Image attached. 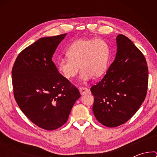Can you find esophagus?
<instances>
[{
    "mask_svg": "<svg viewBox=\"0 0 157 157\" xmlns=\"http://www.w3.org/2000/svg\"><path fill=\"white\" fill-rule=\"evenodd\" d=\"M79 92H80L81 95H85V94H88L89 91L88 89L86 88V87H84V86L79 87Z\"/></svg>",
    "mask_w": 157,
    "mask_h": 157,
    "instance_id": "obj_1",
    "label": "esophagus"
}]
</instances>
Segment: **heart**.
<instances>
[{
    "label": "heart",
    "instance_id": "1",
    "mask_svg": "<svg viewBox=\"0 0 157 157\" xmlns=\"http://www.w3.org/2000/svg\"><path fill=\"white\" fill-rule=\"evenodd\" d=\"M68 59L57 63L59 72L66 79L75 77L82 69L80 78L84 81L104 75L109 64L111 49L102 39H80L71 45L66 51Z\"/></svg>",
    "mask_w": 157,
    "mask_h": 157
}]
</instances>
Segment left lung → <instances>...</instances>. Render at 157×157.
I'll return each mask as SVG.
<instances>
[{"mask_svg": "<svg viewBox=\"0 0 157 157\" xmlns=\"http://www.w3.org/2000/svg\"><path fill=\"white\" fill-rule=\"evenodd\" d=\"M115 60L97 84L93 111L98 122L115 127L129 120L144 102L148 84V67L141 51L123 34L116 37Z\"/></svg>", "mask_w": 157, "mask_h": 157, "instance_id": "8db88e82", "label": "left lung"}]
</instances>
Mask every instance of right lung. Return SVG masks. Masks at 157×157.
Instances as JSON below:
<instances>
[{
	"label": "right lung",
	"mask_w": 157,
	"mask_h": 157,
	"mask_svg": "<svg viewBox=\"0 0 157 157\" xmlns=\"http://www.w3.org/2000/svg\"><path fill=\"white\" fill-rule=\"evenodd\" d=\"M66 35L38 39L19 53L12 71L18 107L34 124L46 130L65 124L81 95L76 86L59 73L52 60Z\"/></svg>",
	"instance_id": "right-lung-1"
}]
</instances>
